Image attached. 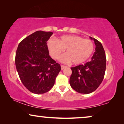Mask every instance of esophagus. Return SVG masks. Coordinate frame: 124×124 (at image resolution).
<instances>
[{"instance_id": "34e87169", "label": "esophagus", "mask_w": 124, "mask_h": 124, "mask_svg": "<svg viewBox=\"0 0 124 124\" xmlns=\"http://www.w3.org/2000/svg\"><path fill=\"white\" fill-rule=\"evenodd\" d=\"M61 69H62V70H63V69H65V68H66V67H67L66 66H65V65H62L61 66Z\"/></svg>"}]
</instances>
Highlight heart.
<instances>
[{
    "label": "heart",
    "mask_w": 124,
    "mask_h": 124,
    "mask_svg": "<svg viewBox=\"0 0 124 124\" xmlns=\"http://www.w3.org/2000/svg\"><path fill=\"white\" fill-rule=\"evenodd\" d=\"M49 54L54 59H58L64 50L66 54L61 58L63 62H70L75 65L84 63L93 52L94 45L91 40L79 36H63L57 41L50 39L47 43Z\"/></svg>",
    "instance_id": "heart-1"
}]
</instances>
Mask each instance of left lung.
Returning a JSON list of instances; mask_svg holds the SVG:
<instances>
[{
  "mask_svg": "<svg viewBox=\"0 0 124 124\" xmlns=\"http://www.w3.org/2000/svg\"><path fill=\"white\" fill-rule=\"evenodd\" d=\"M90 39L96 45L91 60L85 65L71 67L70 85L80 93L88 94L95 91L103 81L106 69V57L103 45L96 39L91 37Z\"/></svg>",
  "mask_w": 124,
  "mask_h": 124,
  "instance_id": "1",
  "label": "left lung"
}]
</instances>
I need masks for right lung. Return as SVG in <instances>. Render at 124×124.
<instances>
[{"label":"right lung","instance_id":"add662e5","mask_svg":"<svg viewBox=\"0 0 124 124\" xmlns=\"http://www.w3.org/2000/svg\"><path fill=\"white\" fill-rule=\"evenodd\" d=\"M53 32L38 31L23 39L16 53L15 65L21 82L36 94L51 90L61 70L49 55L47 41Z\"/></svg>","mask_w":124,"mask_h":124}]
</instances>
